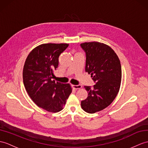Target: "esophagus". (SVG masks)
I'll list each match as a JSON object with an SVG mask.
<instances>
[{
	"instance_id": "1",
	"label": "esophagus",
	"mask_w": 148,
	"mask_h": 148,
	"mask_svg": "<svg viewBox=\"0 0 148 148\" xmlns=\"http://www.w3.org/2000/svg\"><path fill=\"white\" fill-rule=\"evenodd\" d=\"M72 87L73 88L75 89V90H78V89H81L82 88V86L81 85H72Z\"/></svg>"
}]
</instances>
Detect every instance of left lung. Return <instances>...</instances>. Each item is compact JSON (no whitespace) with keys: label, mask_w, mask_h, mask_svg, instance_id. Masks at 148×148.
<instances>
[{"label":"left lung","mask_w":148,"mask_h":148,"mask_svg":"<svg viewBox=\"0 0 148 148\" xmlns=\"http://www.w3.org/2000/svg\"><path fill=\"white\" fill-rule=\"evenodd\" d=\"M86 53L85 71L95 82L92 87L84 88L88 97L81 101V107L89 113H94L110 105L121 86V62L111 47L102 43L86 42L81 44Z\"/></svg>","instance_id":"8db88e82"}]
</instances>
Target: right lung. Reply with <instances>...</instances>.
<instances>
[{"label":"right lung","instance_id":"right-lung-1","mask_svg":"<svg viewBox=\"0 0 148 148\" xmlns=\"http://www.w3.org/2000/svg\"><path fill=\"white\" fill-rule=\"evenodd\" d=\"M67 43H45L35 48L27 56L23 67V83L34 103L50 112L63 109L72 92L69 84L56 82L52 78L58 57Z\"/></svg>","mask_w":148,"mask_h":148}]
</instances>
